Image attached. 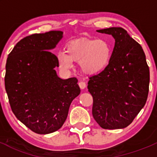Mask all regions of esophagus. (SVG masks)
I'll return each instance as SVG.
<instances>
[{"instance_id": "1", "label": "esophagus", "mask_w": 157, "mask_h": 157, "mask_svg": "<svg viewBox=\"0 0 157 157\" xmlns=\"http://www.w3.org/2000/svg\"><path fill=\"white\" fill-rule=\"evenodd\" d=\"M79 86H80V88L81 89V90H83V89L86 88V83H85V82L80 81V82H79Z\"/></svg>"}]
</instances>
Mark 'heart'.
<instances>
[{
    "mask_svg": "<svg viewBox=\"0 0 157 157\" xmlns=\"http://www.w3.org/2000/svg\"><path fill=\"white\" fill-rule=\"evenodd\" d=\"M112 55V46L105 39H79L68 42L65 52L57 54V60L62 69H71L74 61L79 62L82 72L94 75L106 68Z\"/></svg>",
    "mask_w": 157,
    "mask_h": 157,
    "instance_id": "b5f03b06",
    "label": "heart"
}]
</instances>
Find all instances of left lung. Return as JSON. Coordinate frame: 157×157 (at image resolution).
<instances>
[{"mask_svg":"<svg viewBox=\"0 0 157 157\" xmlns=\"http://www.w3.org/2000/svg\"><path fill=\"white\" fill-rule=\"evenodd\" d=\"M96 31L111 35L115 42L106 68L90 77L92 113L104 129H121L132 122L146 103L150 70L142 47L125 29L111 27Z\"/></svg>","mask_w":157,"mask_h":157,"instance_id":"8db88e82","label":"left lung"}]
</instances>
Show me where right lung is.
<instances>
[{"mask_svg":"<svg viewBox=\"0 0 157 157\" xmlns=\"http://www.w3.org/2000/svg\"><path fill=\"white\" fill-rule=\"evenodd\" d=\"M62 31L33 34L18 42L9 54L4 82L9 102L19 121L33 132L47 134L62 127L72 101L80 93L77 78L57 74V57L49 51L62 39Z\"/></svg>","mask_w":157,"mask_h":157,"instance_id":"obj_1","label":"right lung"}]
</instances>
